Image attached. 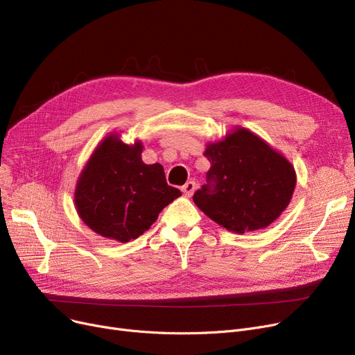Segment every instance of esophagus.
<instances>
[{
    "label": "esophagus",
    "instance_id": "34e87169",
    "mask_svg": "<svg viewBox=\"0 0 355 355\" xmlns=\"http://www.w3.org/2000/svg\"><path fill=\"white\" fill-rule=\"evenodd\" d=\"M196 189H197V184H196L194 181H189V182L185 184L184 187H182V193H184L185 197H191V196L194 194Z\"/></svg>",
    "mask_w": 355,
    "mask_h": 355
}]
</instances>
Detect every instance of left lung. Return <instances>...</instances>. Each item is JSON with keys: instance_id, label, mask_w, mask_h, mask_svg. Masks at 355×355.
I'll return each instance as SVG.
<instances>
[{"instance_id": "obj_1", "label": "left lung", "mask_w": 355, "mask_h": 355, "mask_svg": "<svg viewBox=\"0 0 355 355\" xmlns=\"http://www.w3.org/2000/svg\"><path fill=\"white\" fill-rule=\"evenodd\" d=\"M207 178L193 200L218 226L237 234L266 229L292 200L296 173L292 162L252 130L234 126L207 142Z\"/></svg>"}]
</instances>
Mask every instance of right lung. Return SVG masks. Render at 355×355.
Instances as JSON below:
<instances>
[{"mask_svg":"<svg viewBox=\"0 0 355 355\" xmlns=\"http://www.w3.org/2000/svg\"><path fill=\"white\" fill-rule=\"evenodd\" d=\"M110 132L93 149L74 187V207L96 234L119 243L139 237L181 196L161 164L142 161V141L125 144Z\"/></svg>","mask_w":355,"mask_h":355,"instance_id":"add662e5","label":"right lung"}]
</instances>
